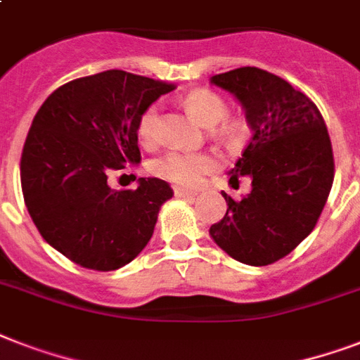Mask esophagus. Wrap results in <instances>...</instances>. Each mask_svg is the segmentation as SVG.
Returning a JSON list of instances; mask_svg holds the SVG:
<instances>
[{
    "label": "esophagus",
    "mask_w": 360,
    "mask_h": 360,
    "mask_svg": "<svg viewBox=\"0 0 360 360\" xmlns=\"http://www.w3.org/2000/svg\"><path fill=\"white\" fill-rule=\"evenodd\" d=\"M175 196L177 198H196V191H188V188H175Z\"/></svg>",
    "instance_id": "1"
}]
</instances>
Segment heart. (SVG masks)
Returning <instances> with one entry per match:
<instances>
[{
	"mask_svg": "<svg viewBox=\"0 0 360 360\" xmlns=\"http://www.w3.org/2000/svg\"><path fill=\"white\" fill-rule=\"evenodd\" d=\"M186 112L203 127H213L224 120L228 106L224 98L209 89H196L183 98ZM157 108L151 106L141 114L138 121V138L141 143H151L155 138ZM230 129V127H228ZM219 166L214 155L205 151H169L151 164L153 174L181 186H196L207 174Z\"/></svg>",
	"mask_w": 360,
	"mask_h": 360,
	"instance_id": "b5f03b06",
	"label": "heart"
}]
</instances>
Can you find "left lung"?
I'll return each mask as SVG.
<instances>
[{
	"label": "left lung",
	"mask_w": 360,
	"mask_h": 360,
	"mask_svg": "<svg viewBox=\"0 0 360 360\" xmlns=\"http://www.w3.org/2000/svg\"><path fill=\"white\" fill-rule=\"evenodd\" d=\"M211 84L245 108L252 140L230 181L246 175L252 191L240 200L222 192L228 211L209 233L233 259L262 267L288 256L318 224L335 179L329 132L318 106L267 70L240 67Z\"/></svg>",
	"instance_id": "1"
}]
</instances>
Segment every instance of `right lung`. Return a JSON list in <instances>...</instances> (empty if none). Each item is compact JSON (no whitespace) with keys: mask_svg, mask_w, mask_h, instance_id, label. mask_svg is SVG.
I'll return each instance as SVG.
<instances>
[{"mask_svg":"<svg viewBox=\"0 0 360 360\" xmlns=\"http://www.w3.org/2000/svg\"><path fill=\"white\" fill-rule=\"evenodd\" d=\"M174 84L104 70L58 87L25 138L20 179L25 207L48 245L93 271H115L149 243L174 196L157 177L114 191L108 175L141 160L138 121Z\"/></svg>","mask_w":360,"mask_h":360,"instance_id":"right-lung-1","label":"right lung"}]
</instances>
